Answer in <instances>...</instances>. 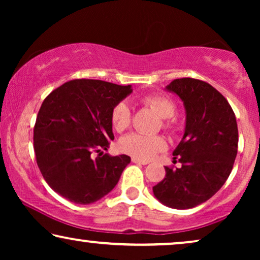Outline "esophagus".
Instances as JSON below:
<instances>
[{
    "instance_id": "esophagus-1",
    "label": "esophagus",
    "mask_w": 260,
    "mask_h": 260,
    "mask_svg": "<svg viewBox=\"0 0 260 260\" xmlns=\"http://www.w3.org/2000/svg\"><path fill=\"white\" fill-rule=\"evenodd\" d=\"M131 161H133L134 163H137V165H148V161H142V159H138L135 157L131 158Z\"/></svg>"
}]
</instances>
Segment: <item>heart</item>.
<instances>
[{"mask_svg":"<svg viewBox=\"0 0 260 260\" xmlns=\"http://www.w3.org/2000/svg\"><path fill=\"white\" fill-rule=\"evenodd\" d=\"M142 103L154 110L159 117L163 118V127L167 130L175 126V119L173 118L176 113V104L172 98L166 94H147L142 97ZM111 124L117 133H123L131 125V110L125 102H118L113 106L110 115ZM119 150L124 154L133 156L135 158L148 161L157 152L165 150L167 142L162 136L156 135L130 134L120 138L118 143Z\"/></svg>","mask_w":260,"mask_h":260,"instance_id":"obj_1","label":"heart"}]
</instances>
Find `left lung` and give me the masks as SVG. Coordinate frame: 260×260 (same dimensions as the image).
<instances>
[{
	"label": "left lung",
	"mask_w": 260,
	"mask_h": 260,
	"mask_svg": "<svg viewBox=\"0 0 260 260\" xmlns=\"http://www.w3.org/2000/svg\"><path fill=\"white\" fill-rule=\"evenodd\" d=\"M167 90L182 99L187 112L183 138L173 152L182 167H166L165 179L152 190L170 208H193L211 199L232 172L238 151L236 115L227 99L204 80L180 78Z\"/></svg>",
	"instance_id": "obj_1"
}]
</instances>
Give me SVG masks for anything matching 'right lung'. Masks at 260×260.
I'll use <instances>...</instances> for the list:
<instances>
[{
  "label": "right lung",
  "mask_w": 260,
  "mask_h": 260,
  "mask_svg": "<svg viewBox=\"0 0 260 260\" xmlns=\"http://www.w3.org/2000/svg\"><path fill=\"white\" fill-rule=\"evenodd\" d=\"M131 92L130 85L73 79L45 98L34 125V151L42 176L55 193L88 205L115 188L130 157L102 150H108L115 138L112 108ZM93 152L99 154L95 158Z\"/></svg>",
  "instance_id": "1"
}]
</instances>
